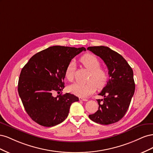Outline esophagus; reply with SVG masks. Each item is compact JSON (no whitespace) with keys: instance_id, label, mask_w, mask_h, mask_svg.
Segmentation results:
<instances>
[{"instance_id":"obj_1","label":"esophagus","mask_w":153,"mask_h":153,"mask_svg":"<svg viewBox=\"0 0 153 153\" xmlns=\"http://www.w3.org/2000/svg\"><path fill=\"white\" fill-rule=\"evenodd\" d=\"M79 100H80V101H88L87 99L82 98V97H80V98H79Z\"/></svg>"}]
</instances>
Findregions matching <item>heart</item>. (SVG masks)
<instances>
[{"mask_svg": "<svg viewBox=\"0 0 153 153\" xmlns=\"http://www.w3.org/2000/svg\"><path fill=\"white\" fill-rule=\"evenodd\" d=\"M80 61L83 66L90 71L87 84H73L69 87V91L72 94L80 97H87L96 91V87L102 89L107 84L109 75L105 69L100 68V60L91 54H86L83 56ZM75 70V62L73 61L69 62L66 68L65 76L66 79L72 82L74 79Z\"/></svg>", "mask_w": 153, "mask_h": 153, "instance_id": "heart-1", "label": "heart"}]
</instances>
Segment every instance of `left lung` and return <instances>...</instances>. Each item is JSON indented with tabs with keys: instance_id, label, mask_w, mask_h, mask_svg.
<instances>
[{
	"instance_id": "obj_1",
	"label": "left lung",
	"mask_w": 153,
	"mask_h": 153,
	"mask_svg": "<svg viewBox=\"0 0 153 153\" xmlns=\"http://www.w3.org/2000/svg\"><path fill=\"white\" fill-rule=\"evenodd\" d=\"M88 50L103 60L108 69L109 80L98 95V110L89 115L92 121L107 125L120 121L126 113L135 92L133 69L122 55L107 47H90Z\"/></svg>"
}]
</instances>
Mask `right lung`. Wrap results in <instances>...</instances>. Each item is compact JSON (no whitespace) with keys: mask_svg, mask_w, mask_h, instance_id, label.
<instances>
[{"mask_svg":"<svg viewBox=\"0 0 153 153\" xmlns=\"http://www.w3.org/2000/svg\"><path fill=\"white\" fill-rule=\"evenodd\" d=\"M84 47L53 46L34 55L22 68L18 91L25 110L34 122L52 127L61 123L69 114L71 105L79 100L70 93H60L68 64Z\"/></svg>","mask_w":153,"mask_h":153,"instance_id":"add662e5","label":"right lung"}]
</instances>
